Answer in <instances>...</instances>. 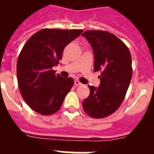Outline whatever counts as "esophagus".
<instances>
[{"label":"esophagus","instance_id":"esophagus-1","mask_svg":"<svg viewBox=\"0 0 154 154\" xmlns=\"http://www.w3.org/2000/svg\"><path fill=\"white\" fill-rule=\"evenodd\" d=\"M75 86H80V85H82V83H81L79 80H75Z\"/></svg>","mask_w":154,"mask_h":154}]
</instances>
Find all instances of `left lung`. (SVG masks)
I'll use <instances>...</instances> for the list:
<instances>
[{"label": "left lung", "mask_w": 154, "mask_h": 154, "mask_svg": "<svg viewBox=\"0 0 154 154\" xmlns=\"http://www.w3.org/2000/svg\"><path fill=\"white\" fill-rule=\"evenodd\" d=\"M93 49L94 71H100L99 88L88 86L90 95L83 101V110L93 118H103L117 110L125 97L133 68L130 52L114 34L87 30L82 34Z\"/></svg>", "instance_id": "8db88e82"}]
</instances>
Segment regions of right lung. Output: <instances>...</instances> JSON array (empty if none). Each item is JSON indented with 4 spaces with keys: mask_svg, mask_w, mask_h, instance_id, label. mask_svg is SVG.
Returning <instances> with one entry per match:
<instances>
[{
    "mask_svg": "<svg viewBox=\"0 0 154 154\" xmlns=\"http://www.w3.org/2000/svg\"><path fill=\"white\" fill-rule=\"evenodd\" d=\"M82 32L42 29L24 45L17 63V83L22 98L34 112L49 116L60 109L74 79L56 75L53 66L62 59L64 48Z\"/></svg>",
    "mask_w": 154,
    "mask_h": 154,
    "instance_id": "obj_1",
    "label": "right lung"
}]
</instances>
